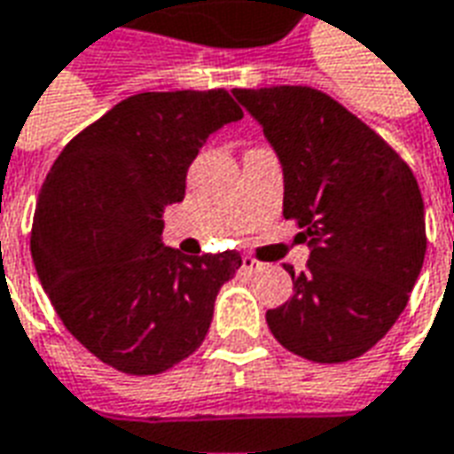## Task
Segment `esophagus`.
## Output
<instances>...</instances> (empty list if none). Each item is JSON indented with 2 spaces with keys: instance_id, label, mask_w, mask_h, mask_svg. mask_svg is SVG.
I'll use <instances>...</instances> for the list:
<instances>
[{
  "instance_id": "34e87169",
  "label": "esophagus",
  "mask_w": 454,
  "mask_h": 454,
  "mask_svg": "<svg viewBox=\"0 0 454 454\" xmlns=\"http://www.w3.org/2000/svg\"><path fill=\"white\" fill-rule=\"evenodd\" d=\"M242 269L244 271L254 273V271H262V269H266V263L259 262L256 256H249V254H247V256L242 259Z\"/></svg>"
}]
</instances>
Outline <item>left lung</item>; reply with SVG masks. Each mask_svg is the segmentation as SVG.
Here are the masks:
<instances>
[{
  "label": "left lung",
  "mask_w": 454,
  "mask_h": 454,
  "mask_svg": "<svg viewBox=\"0 0 454 454\" xmlns=\"http://www.w3.org/2000/svg\"><path fill=\"white\" fill-rule=\"evenodd\" d=\"M284 166V217L310 247L294 295L266 313L294 355L340 364L387 335L426 259V210L398 151L337 99L305 85L234 90Z\"/></svg>",
  "instance_id": "1"
}]
</instances>
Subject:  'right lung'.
Instances as JSON below:
<instances>
[{"label":"right lung","mask_w":454,"mask_h":454,"mask_svg":"<svg viewBox=\"0 0 454 454\" xmlns=\"http://www.w3.org/2000/svg\"><path fill=\"white\" fill-rule=\"evenodd\" d=\"M227 90L139 92L73 137L38 192L31 256L70 335L117 372L160 374L207 335L239 252L160 244L163 207L212 131L242 119Z\"/></svg>","instance_id":"add662e5"}]
</instances>
